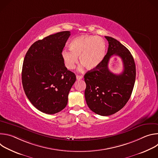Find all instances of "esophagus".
Instances as JSON below:
<instances>
[{"label": "esophagus", "mask_w": 158, "mask_h": 158, "mask_svg": "<svg viewBox=\"0 0 158 158\" xmlns=\"http://www.w3.org/2000/svg\"><path fill=\"white\" fill-rule=\"evenodd\" d=\"M83 78V76H79V75H77L76 76V79L77 80H81Z\"/></svg>", "instance_id": "34e87169"}]
</instances>
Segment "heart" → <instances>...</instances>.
<instances>
[{
	"mask_svg": "<svg viewBox=\"0 0 158 158\" xmlns=\"http://www.w3.org/2000/svg\"><path fill=\"white\" fill-rule=\"evenodd\" d=\"M69 49L62 51L61 56L65 67L73 69L78 62L88 69L98 67L106 53V42L100 37L84 35L74 39L69 44Z\"/></svg>",
	"mask_w": 158,
	"mask_h": 158,
	"instance_id": "b5f03b06",
	"label": "heart"
}]
</instances>
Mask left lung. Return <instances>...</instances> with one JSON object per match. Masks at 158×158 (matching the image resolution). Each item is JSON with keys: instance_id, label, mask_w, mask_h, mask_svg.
<instances>
[{"instance_id": "obj_1", "label": "left lung", "mask_w": 158, "mask_h": 158, "mask_svg": "<svg viewBox=\"0 0 158 158\" xmlns=\"http://www.w3.org/2000/svg\"><path fill=\"white\" fill-rule=\"evenodd\" d=\"M109 43L107 52L100 64L84 75L85 99L96 114L107 116L121 110L129 101L136 79V65L130 51L116 39L105 36ZM119 56L123 71L119 75L108 69L110 59Z\"/></svg>"}]
</instances>
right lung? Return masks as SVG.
Returning <instances> with one entry per match:
<instances>
[{"mask_svg": "<svg viewBox=\"0 0 158 158\" xmlns=\"http://www.w3.org/2000/svg\"><path fill=\"white\" fill-rule=\"evenodd\" d=\"M69 31L50 35L35 42L27 51L22 71L24 92L40 111L53 114L65 107L76 77L61 56Z\"/></svg>", "mask_w": 158, "mask_h": 158, "instance_id": "1", "label": "right lung"}]
</instances>
